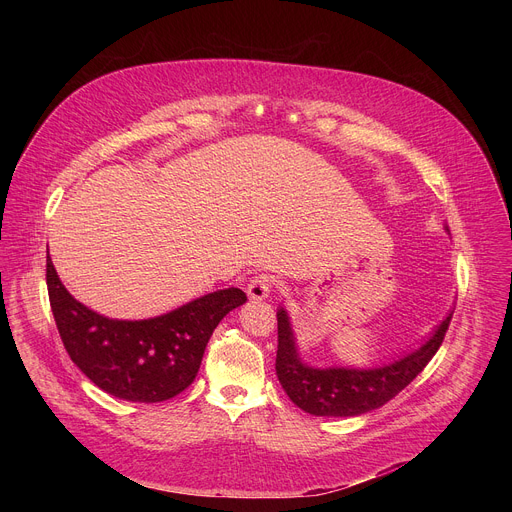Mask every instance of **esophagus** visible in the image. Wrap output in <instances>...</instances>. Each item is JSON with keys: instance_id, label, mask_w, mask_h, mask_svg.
Segmentation results:
<instances>
[{"instance_id": "obj_1", "label": "esophagus", "mask_w": 512, "mask_h": 512, "mask_svg": "<svg viewBox=\"0 0 512 512\" xmlns=\"http://www.w3.org/2000/svg\"><path fill=\"white\" fill-rule=\"evenodd\" d=\"M271 285H273V277L267 275V273H259V275H255V277L249 281V285H247V296H249L251 300H255V302H261V300H265V298L269 296Z\"/></svg>"}]
</instances>
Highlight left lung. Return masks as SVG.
Here are the masks:
<instances>
[{
    "instance_id": "1",
    "label": "left lung",
    "mask_w": 512,
    "mask_h": 512,
    "mask_svg": "<svg viewBox=\"0 0 512 512\" xmlns=\"http://www.w3.org/2000/svg\"><path fill=\"white\" fill-rule=\"evenodd\" d=\"M448 231V227H446ZM454 310L415 350L377 369H316L302 360L285 308L277 310V379L300 409L318 417H356L383 407L401 393L442 346Z\"/></svg>"
}]
</instances>
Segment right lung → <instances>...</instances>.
Segmentation results:
<instances>
[{"label": "right lung", "mask_w": 512, "mask_h": 512, "mask_svg": "<svg viewBox=\"0 0 512 512\" xmlns=\"http://www.w3.org/2000/svg\"><path fill=\"white\" fill-rule=\"evenodd\" d=\"M46 283L56 328L72 362L99 389L133 403L168 401L192 385L214 328L247 302L245 291L227 287L156 318L113 320L68 294L50 255Z\"/></svg>", "instance_id": "obj_1"}]
</instances>
